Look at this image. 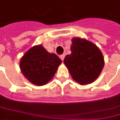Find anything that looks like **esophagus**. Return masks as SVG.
I'll return each instance as SVG.
<instances>
[{"label": "esophagus", "instance_id": "obj_1", "mask_svg": "<svg viewBox=\"0 0 120 120\" xmlns=\"http://www.w3.org/2000/svg\"><path fill=\"white\" fill-rule=\"evenodd\" d=\"M59 57H60V59H61L62 61H63V59H64V58H65V54L61 55L60 56H59Z\"/></svg>", "mask_w": 120, "mask_h": 120}]
</instances>
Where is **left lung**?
Masks as SVG:
<instances>
[{
	"label": "left lung",
	"mask_w": 120,
	"mask_h": 120,
	"mask_svg": "<svg viewBox=\"0 0 120 120\" xmlns=\"http://www.w3.org/2000/svg\"><path fill=\"white\" fill-rule=\"evenodd\" d=\"M71 50L63 62L72 79L80 85L93 82L105 65L101 50L91 42L80 38L72 39Z\"/></svg>",
	"instance_id": "left-lung-1"
}]
</instances>
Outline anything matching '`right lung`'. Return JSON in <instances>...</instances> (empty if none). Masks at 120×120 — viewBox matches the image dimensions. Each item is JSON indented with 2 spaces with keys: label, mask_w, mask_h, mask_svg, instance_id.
I'll use <instances>...</instances> for the list:
<instances>
[{
  "label": "right lung",
  "mask_w": 120,
  "mask_h": 120,
  "mask_svg": "<svg viewBox=\"0 0 120 120\" xmlns=\"http://www.w3.org/2000/svg\"><path fill=\"white\" fill-rule=\"evenodd\" d=\"M61 62L55 53H50L42 45H37L24 54L19 67L28 80L40 86L52 80Z\"/></svg>",
  "instance_id": "1"
}]
</instances>
